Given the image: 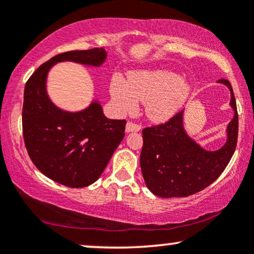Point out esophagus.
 Returning <instances> with one entry per match:
<instances>
[{
	"mask_svg": "<svg viewBox=\"0 0 254 254\" xmlns=\"http://www.w3.org/2000/svg\"><path fill=\"white\" fill-rule=\"evenodd\" d=\"M141 129V125L138 124H134L129 121V123H127L126 125V131L127 133H130V131H138Z\"/></svg>",
	"mask_w": 254,
	"mask_h": 254,
	"instance_id": "1",
	"label": "esophagus"
}]
</instances>
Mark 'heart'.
I'll return each instance as SVG.
<instances>
[{
	"label": "heart",
	"instance_id": "1",
	"mask_svg": "<svg viewBox=\"0 0 254 254\" xmlns=\"http://www.w3.org/2000/svg\"><path fill=\"white\" fill-rule=\"evenodd\" d=\"M190 93V85L169 70L138 71L130 75L129 83L114 76L111 95L120 112H131L138 100L147 102V114L155 123H164L184 106Z\"/></svg>",
	"mask_w": 254,
	"mask_h": 254
}]
</instances>
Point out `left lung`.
Listing matches in <instances>:
<instances>
[{
	"mask_svg": "<svg viewBox=\"0 0 254 254\" xmlns=\"http://www.w3.org/2000/svg\"><path fill=\"white\" fill-rule=\"evenodd\" d=\"M230 105L235 116L228 125V140L221 149L208 151L186 134L183 125L184 111H179L169 121L142 130L140 164L145 185L161 197H185L195 194L213 184L224 171L234 155L238 137V113L232 86Z\"/></svg>",
	"mask_w": 254,
	"mask_h": 254,
	"instance_id": "1",
	"label": "left lung"
}]
</instances>
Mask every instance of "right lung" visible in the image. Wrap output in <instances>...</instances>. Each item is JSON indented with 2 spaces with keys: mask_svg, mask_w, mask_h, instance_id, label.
Returning a JSON list of instances; mask_svg holds the SVG:
<instances>
[{
  "mask_svg": "<svg viewBox=\"0 0 254 254\" xmlns=\"http://www.w3.org/2000/svg\"><path fill=\"white\" fill-rule=\"evenodd\" d=\"M105 59L104 48L58 54L31 75L24 90L22 120L27 154L41 173L72 189L91 185L102 176L125 136L126 120L107 119L98 102L75 113L60 110L47 95V72L57 62L98 67Z\"/></svg>",
  "mask_w": 254,
  "mask_h": 254,
  "instance_id": "1",
  "label": "right lung"
}]
</instances>
